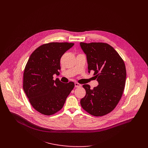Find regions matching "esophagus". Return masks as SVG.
<instances>
[{
	"instance_id": "esophagus-1",
	"label": "esophagus",
	"mask_w": 148,
	"mask_h": 148,
	"mask_svg": "<svg viewBox=\"0 0 148 148\" xmlns=\"http://www.w3.org/2000/svg\"><path fill=\"white\" fill-rule=\"evenodd\" d=\"M75 86L76 88H79V87L82 86V84H79L78 83H75Z\"/></svg>"
}]
</instances>
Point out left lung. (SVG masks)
Instances as JSON below:
<instances>
[{
  "label": "left lung",
  "instance_id": "1",
  "mask_svg": "<svg viewBox=\"0 0 148 148\" xmlns=\"http://www.w3.org/2000/svg\"><path fill=\"white\" fill-rule=\"evenodd\" d=\"M80 46L86 55L88 72H94L99 83L93 89L83 85L86 95L80 104L90 114L103 116L112 112L122 97L127 76L125 63L107 43L81 42Z\"/></svg>",
  "mask_w": 148,
  "mask_h": 148
}]
</instances>
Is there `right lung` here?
<instances>
[{
    "instance_id": "1",
    "label": "right lung",
    "mask_w": 148,
    "mask_h": 148,
    "mask_svg": "<svg viewBox=\"0 0 148 148\" xmlns=\"http://www.w3.org/2000/svg\"><path fill=\"white\" fill-rule=\"evenodd\" d=\"M74 43L52 42L42 44L31 55L23 73L24 91L32 107L49 116L63 108L75 86L73 82L63 83L53 75H59L60 59Z\"/></svg>"
}]
</instances>
